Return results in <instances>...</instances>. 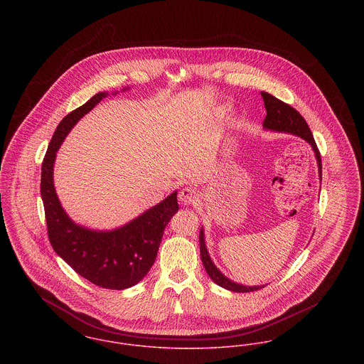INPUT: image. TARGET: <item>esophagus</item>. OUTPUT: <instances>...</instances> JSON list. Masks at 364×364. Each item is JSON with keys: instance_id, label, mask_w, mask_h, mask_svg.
Returning <instances> with one entry per match:
<instances>
[{"instance_id": "1", "label": "esophagus", "mask_w": 364, "mask_h": 364, "mask_svg": "<svg viewBox=\"0 0 364 364\" xmlns=\"http://www.w3.org/2000/svg\"><path fill=\"white\" fill-rule=\"evenodd\" d=\"M178 198H179L181 204H183V205H192V204L198 201V193L194 191L193 188H185V189H182V191L179 192Z\"/></svg>"}]
</instances>
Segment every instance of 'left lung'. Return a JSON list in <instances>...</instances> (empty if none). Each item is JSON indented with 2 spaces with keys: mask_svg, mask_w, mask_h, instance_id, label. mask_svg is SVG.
<instances>
[{
  "mask_svg": "<svg viewBox=\"0 0 364 364\" xmlns=\"http://www.w3.org/2000/svg\"><path fill=\"white\" fill-rule=\"evenodd\" d=\"M261 95L264 97L265 102V109H267V117L264 120V128L267 131H273V132H284V134H291L295 136L302 138L304 141H306L309 145L312 146V150L315 151L316 161H317V167H318V179L321 182V159H320V153L318 149L315 144L314 135L309 129V125L305 122V119L294 109L290 105L282 102L280 99L267 94V92H261ZM200 254H201V261L203 265L205 267L207 274L213 279V282L215 284H218L220 287L226 289L229 291H235V292H250V291H257L265 286H242L233 280H230L229 277H226L218 267L214 265L207 245H205V239H204V229H200Z\"/></svg>",
  "mask_w": 364,
  "mask_h": 364,
  "instance_id": "obj_1",
  "label": "left lung"
}]
</instances>
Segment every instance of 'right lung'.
Here are the masks:
<instances>
[{"label":"right lung","instance_id":"right-lung-1","mask_svg":"<svg viewBox=\"0 0 364 364\" xmlns=\"http://www.w3.org/2000/svg\"><path fill=\"white\" fill-rule=\"evenodd\" d=\"M127 90L129 88H122ZM116 94L119 92L112 95ZM106 97L109 92L94 95L56 127L41 167V197L55 252L91 283L109 290H124L138 284L153 267L164 229L179 207L178 192L173 191L157 205L112 230L78 225L63 210L53 185L56 153L74 125Z\"/></svg>","mask_w":364,"mask_h":364}]
</instances>
